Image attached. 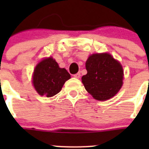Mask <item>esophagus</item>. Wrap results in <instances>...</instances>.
<instances>
[{
  "mask_svg": "<svg viewBox=\"0 0 149 149\" xmlns=\"http://www.w3.org/2000/svg\"><path fill=\"white\" fill-rule=\"evenodd\" d=\"M73 76L75 77V78H80V77H81V73H80V72H78V73L75 74H74Z\"/></svg>",
  "mask_w": 149,
  "mask_h": 149,
  "instance_id": "1",
  "label": "esophagus"
}]
</instances>
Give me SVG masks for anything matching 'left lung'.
Here are the masks:
<instances>
[{"label":"left lung","mask_w":149,"mask_h":149,"mask_svg":"<svg viewBox=\"0 0 149 149\" xmlns=\"http://www.w3.org/2000/svg\"><path fill=\"white\" fill-rule=\"evenodd\" d=\"M87 74L81 78L84 87L93 98L105 101L113 98L122 86L123 69L109 54H95L86 60Z\"/></svg>","instance_id":"left-lung-1"}]
</instances>
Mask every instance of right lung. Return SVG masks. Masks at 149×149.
<instances>
[{"instance_id": "right-lung-1", "label": "right lung", "mask_w": 149, "mask_h": 149, "mask_svg": "<svg viewBox=\"0 0 149 149\" xmlns=\"http://www.w3.org/2000/svg\"><path fill=\"white\" fill-rule=\"evenodd\" d=\"M71 76L65 68L59 67L53 58L45 59L36 66L33 83L40 95L52 97L60 93L65 82Z\"/></svg>"}]
</instances>
